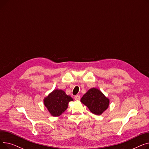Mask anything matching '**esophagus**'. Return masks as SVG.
<instances>
[{
    "mask_svg": "<svg viewBox=\"0 0 149 149\" xmlns=\"http://www.w3.org/2000/svg\"><path fill=\"white\" fill-rule=\"evenodd\" d=\"M74 98H75V100H80V95H75V97H74Z\"/></svg>",
    "mask_w": 149,
    "mask_h": 149,
    "instance_id": "esophagus-1",
    "label": "esophagus"
}]
</instances>
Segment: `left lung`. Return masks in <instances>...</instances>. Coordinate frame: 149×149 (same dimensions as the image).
Returning a JSON list of instances; mask_svg holds the SVG:
<instances>
[{"label":"left lung","instance_id":"8db88e82","mask_svg":"<svg viewBox=\"0 0 149 149\" xmlns=\"http://www.w3.org/2000/svg\"><path fill=\"white\" fill-rule=\"evenodd\" d=\"M81 102L86 106L92 113L100 115L107 109L109 100L98 89L91 88L83 96Z\"/></svg>","mask_w":149,"mask_h":149}]
</instances>
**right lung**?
Wrapping results in <instances>:
<instances>
[{"label": "right lung", "mask_w": 149, "mask_h": 149, "mask_svg": "<svg viewBox=\"0 0 149 149\" xmlns=\"http://www.w3.org/2000/svg\"><path fill=\"white\" fill-rule=\"evenodd\" d=\"M71 101H73L72 98L67 95L63 91L56 89L45 98L44 104L51 115L58 116L66 110L69 103Z\"/></svg>", "instance_id": "1"}]
</instances>
